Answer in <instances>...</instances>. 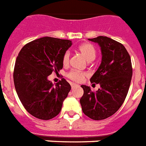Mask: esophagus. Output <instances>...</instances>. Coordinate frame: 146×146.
<instances>
[{
	"mask_svg": "<svg viewBox=\"0 0 146 146\" xmlns=\"http://www.w3.org/2000/svg\"><path fill=\"white\" fill-rule=\"evenodd\" d=\"M70 85H71V88H72V89L75 88L76 86H78V85L76 84V83H70Z\"/></svg>",
	"mask_w": 146,
	"mask_h": 146,
	"instance_id": "1",
	"label": "esophagus"
}]
</instances>
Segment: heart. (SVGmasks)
I'll use <instances>...</instances> for the list:
<instances>
[{
  "mask_svg": "<svg viewBox=\"0 0 146 146\" xmlns=\"http://www.w3.org/2000/svg\"><path fill=\"white\" fill-rule=\"evenodd\" d=\"M79 50L81 53V54L83 56L85 59L88 62L92 61L96 57V48L90 43H84L79 46ZM70 51H66L63 55L62 57V63L64 66L68 65L70 62ZM86 73L82 72H79V71H70L67 74V77L71 79L73 81L76 82H81L83 80L84 77L86 76Z\"/></svg>",
  "mask_w": 146,
  "mask_h": 146,
  "instance_id": "1",
  "label": "heart"
}]
</instances>
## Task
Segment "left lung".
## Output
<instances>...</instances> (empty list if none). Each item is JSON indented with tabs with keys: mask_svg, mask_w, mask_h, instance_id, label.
I'll return each instance as SVG.
<instances>
[{
	"mask_svg": "<svg viewBox=\"0 0 146 146\" xmlns=\"http://www.w3.org/2000/svg\"><path fill=\"white\" fill-rule=\"evenodd\" d=\"M98 44L102 62L90 82L100 85L96 92L82 85L84 93L80 98L83 113L92 120H104L116 113L129 91L133 69L130 56L122 44L106 36L89 38Z\"/></svg>",
	"mask_w": 146,
	"mask_h": 146,
	"instance_id": "left-lung-1",
	"label": "left lung"
}]
</instances>
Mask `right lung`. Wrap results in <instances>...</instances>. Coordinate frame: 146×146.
Returning a JSON list of instances; mask_svg holds the SVG:
<instances>
[{"label": "right lung", "mask_w": 146, "mask_h": 146, "mask_svg": "<svg viewBox=\"0 0 146 146\" xmlns=\"http://www.w3.org/2000/svg\"><path fill=\"white\" fill-rule=\"evenodd\" d=\"M71 45L70 40L46 36L19 51L13 71L15 89L24 108L35 117L50 120L61 111L70 85L64 79L53 84L48 77L63 68L62 57Z\"/></svg>", "instance_id": "obj_1"}]
</instances>
